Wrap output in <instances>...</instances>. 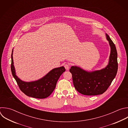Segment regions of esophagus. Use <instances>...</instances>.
<instances>
[{
  "mask_svg": "<svg viewBox=\"0 0 128 128\" xmlns=\"http://www.w3.org/2000/svg\"><path fill=\"white\" fill-rule=\"evenodd\" d=\"M69 67H70V66H69V64H64V67L66 70H68L69 68Z\"/></svg>",
  "mask_w": 128,
  "mask_h": 128,
  "instance_id": "obj_1",
  "label": "esophagus"
}]
</instances>
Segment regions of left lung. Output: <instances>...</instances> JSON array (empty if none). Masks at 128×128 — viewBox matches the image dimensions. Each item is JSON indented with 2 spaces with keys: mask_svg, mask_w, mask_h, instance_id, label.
<instances>
[{
  "mask_svg": "<svg viewBox=\"0 0 128 128\" xmlns=\"http://www.w3.org/2000/svg\"><path fill=\"white\" fill-rule=\"evenodd\" d=\"M106 36L111 51L108 64L104 69L88 72L79 67L72 66L69 70L72 75L75 88L83 95L96 96L104 94L116 76L118 68L116 49L109 36L106 34Z\"/></svg>",
  "mask_w": 128,
  "mask_h": 128,
  "instance_id": "left-lung-1",
  "label": "left lung"
}]
</instances>
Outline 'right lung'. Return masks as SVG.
Returning <instances> with one entry per match:
<instances>
[{
  "instance_id": "obj_1",
  "label": "right lung",
  "mask_w": 128,
  "mask_h": 128,
  "mask_svg": "<svg viewBox=\"0 0 128 128\" xmlns=\"http://www.w3.org/2000/svg\"><path fill=\"white\" fill-rule=\"evenodd\" d=\"M12 53L11 71L20 90L26 96L36 98L42 99L48 97L56 88L62 74L66 71L64 67L55 68L42 79L33 82H26L20 80L16 75Z\"/></svg>"
}]
</instances>
